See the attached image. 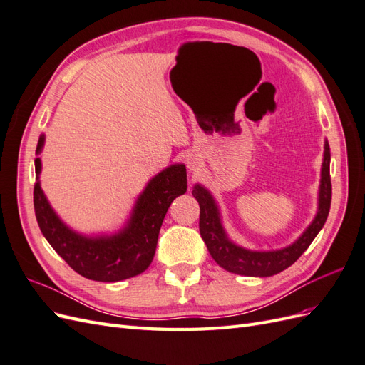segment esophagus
Listing matches in <instances>:
<instances>
[{
    "label": "esophagus",
    "instance_id": "34e87169",
    "mask_svg": "<svg viewBox=\"0 0 365 365\" xmlns=\"http://www.w3.org/2000/svg\"><path fill=\"white\" fill-rule=\"evenodd\" d=\"M201 164H202V161H201V158L197 157V155H193V153H190V155L187 157V168H189L190 172H197V170H200Z\"/></svg>",
    "mask_w": 365,
    "mask_h": 365
}]
</instances>
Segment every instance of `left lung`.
<instances>
[{"label":"left lung","instance_id":"1","mask_svg":"<svg viewBox=\"0 0 365 365\" xmlns=\"http://www.w3.org/2000/svg\"><path fill=\"white\" fill-rule=\"evenodd\" d=\"M193 196L200 202V231L201 237L205 242L208 252L212 254L215 262L224 269L250 275V277H269L289 268L291 264L302 256L312 244L315 236L323 228L329 210L330 200H332V184H330V148L327 140L324 141V155L322 165V180H319L318 192V210L314 220L298 237L294 244L282 250L274 251H251L244 247L236 245L230 240L222 220H220L219 207L205 187L196 184L193 187Z\"/></svg>","mask_w":365,"mask_h":365}]
</instances>
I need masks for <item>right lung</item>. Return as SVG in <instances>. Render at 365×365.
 Wrapping results in <instances>:
<instances>
[{
	"instance_id": "1",
	"label": "right lung",
	"mask_w": 365,
	"mask_h": 365,
	"mask_svg": "<svg viewBox=\"0 0 365 365\" xmlns=\"http://www.w3.org/2000/svg\"><path fill=\"white\" fill-rule=\"evenodd\" d=\"M46 137L41 135L39 155ZM36 182L33 190L35 215L42 235L70 267L96 282H120L149 268L155 256L160 228L176 196L187 190L184 164H172L153 176L138 196L128 224L111 236H83L65 225L54 213L39 182L41 158L35 160Z\"/></svg>"
}]
</instances>
